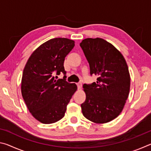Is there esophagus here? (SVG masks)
I'll return each mask as SVG.
<instances>
[{
	"instance_id": "obj_1",
	"label": "esophagus",
	"mask_w": 151,
	"mask_h": 151,
	"mask_svg": "<svg viewBox=\"0 0 151 151\" xmlns=\"http://www.w3.org/2000/svg\"><path fill=\"white\" fill-rule=\"evenodd\" d=\"M76 85H77V87H78V89H80L82 87V83H76Z\"/></svg>"
}]
</instances>
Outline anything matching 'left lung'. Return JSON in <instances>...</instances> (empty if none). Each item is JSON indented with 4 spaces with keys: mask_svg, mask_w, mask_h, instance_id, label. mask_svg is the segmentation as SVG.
I'll return each instance as SVG.
<instances>
[{
    "mask_svg": "<svg viewBox=\"0 0 151 151\" xmlns=\"http://www.w3.org/2000/svg\"><path fill=\"white\" fill-rule=\"evenodd\" d=\"M80 46L96 83L84 84V116L95 123H106L118 116L129 96L131 78L127 64L119 51L100 38L83 40Z\"/></svg>",
    "mask_w": 151,
    "mask_h": 151,
    "instance_id": "8db88e82",
    "label": "left lung"
}]
</instances>
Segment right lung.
Here are the masks:
<instances>
[{"mask_svg":"<svg viewBox=\"0 0 151 151\" xmlns=\"http://www.w3.org/2000/svg\"><path fill=\"white\" fill-rule=\"evenodd\" d=\"M74 47L73 40L50 39L32 52L24 66L22 96L32 115L42 123H54L62 119L77 89L76 84L66 81L64 67L65 58ZM61 72L63 78L56 80L54 75Z\"/></svg>","mask_w":151,"mask_h":151,"instance_id":"obj_1","label":"right lung"}]
</instances>
